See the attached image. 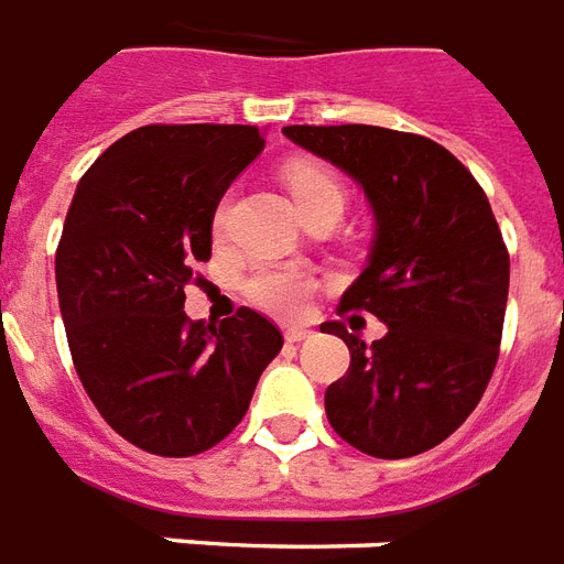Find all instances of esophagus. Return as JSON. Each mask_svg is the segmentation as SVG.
Returning <instances> with one entry per match:
<instances>
[{"label": "esophagus", "instance_id": "esophagus-1", "mask_svg": "<svg viewBox=\"0 0 564 564\" xmlns=\"http://www.w3.org/2000/svg\"><path fill=\"white\" fill-rule=\"evenodd\" d=\"M312 330L306 327H288L285 330V343H303V339H310Z\"/></svg>", "mask_w": 564, "mask_h": 564}]
</instances>
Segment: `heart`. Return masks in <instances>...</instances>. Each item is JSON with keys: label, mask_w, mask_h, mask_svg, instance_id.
Returning <instances> with one entry per match:
<instances>
[{"label": "heart", "mask_w": 564, "mask_h": 564, "mask_svg": "<svg viewBox=\"0 0 564 564\" xmlns=\"http://www.w3.org/2000/svg\"><path fill=\"white\" fill-rule=\"evenodd\" d=\"M285 183L291 195L297 200L303 216H310L312 209L322 207H343L345 188L336 176L312 162H294L285 167ZM225 225V207L216 213V228ZM242 294L249 297L252 306H258L267 315L276 318H297L310 306L315 294V279L303 273L297 267L285 264H261L242 282Z\"/></svg>", "instance_id": "1"}]
</instances>
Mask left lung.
I'll return each instance as SVG.
<instances>
[{"instance_id": "8db88e82", "label": "left lung", "mask_w": 564, "mask_h": 564, "mask_svg": "<svg viewBox=\"0 0 564 564\" xmlns=\"http://www.w3.org/2000/svg\"><path fill=\"white\" fill-rule=\"evenodd\" d=\"M288 141L364 188L376 219L364 273L339 300L388 333L367 345L339 324L351 367L324 393L348 445L405 459L445 442L499 360L511 261L490 200L442 143L381 126H285Z\"/></svg>"}]
</instances>
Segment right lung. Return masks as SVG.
<instances>
[{
  "instance_id": "add662e5",
  "label": "right lung",
  "mask_w": 564,
  "mask_h": 564,
  "mask_svg": "<svg viewBox=\"0 0 564 564\" xmlns=\"http://www.w3.org/2000/svg\"><path fill=\"white\" fill-rule=\"evenodd\" d=\"M261 150L254 126H143L77 183L56 249L65 336L89 400L141 451L219 445L282 348L254 310L219 327L183 310L221 195Z\"/></svg>"
}]
</instances>
